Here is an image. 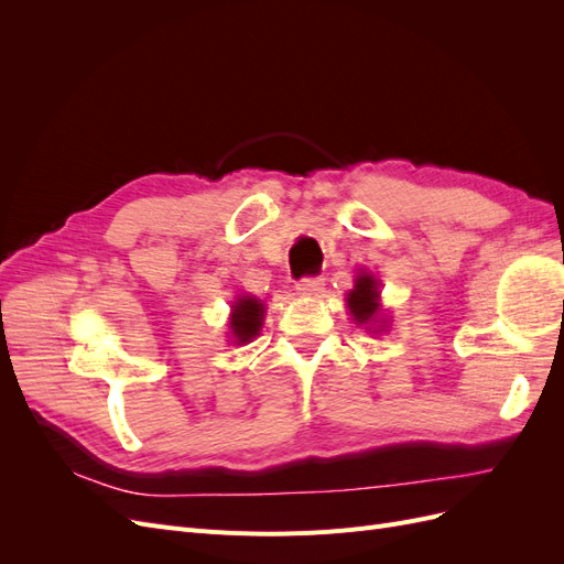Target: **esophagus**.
Masks as SVG:
<instances>
[{
    "label": "esophagus",
    "mask_w": 564,
    "mask_h": 564,
    "mask_svg": "<svg viewBox=\"0 0 564 564\" xmlns=\"http://www.w3.org/2000/svg\"><path fill=\"white\" fill-rule=\"evenodd\" d=\"M324 289V280L322 278H301L296 282V292L303 296H315Z\"/></svg>",
    "instance_id": "obj_1"
}]
</instances>
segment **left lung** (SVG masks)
Segmentation results:
<instances>
[{"label":"left lung","mask_w":564,"mask_h":564,"mask_svg":"<svg viewBox=\"0 0 564 564\" xmlns=\"http://www.w3.org/2000/svg\"><path fill=\"white\" fill-rule=\"evenodd\" d=\"M348 308L357 322H369L379 313V292L377 282L371 275H360L355 282V289L348 294Z\"/></svg>","instance_id":"1"}]
</instances>
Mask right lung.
<instances>
[{
  "instance_id": "right-lung-1",
  "label": "right lung",
  "mask_w": 564,
  "mask_h": 564,
  "mask_svg": "<svg viewBox=\"0 0 564 564\" xmlns=\"http://www.w3.org/2000/svg\"><path fill=\"white\" fill-rule=\"evenodd\" d=\"M261 319H263V303H259L251 296H242L232 305L230 329L237 336V340L245 344V340H251L256 334H259L263 324Z\"/></svg>"
}]
</instances>
